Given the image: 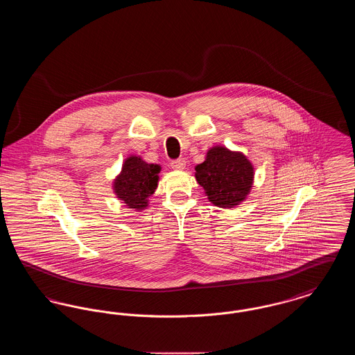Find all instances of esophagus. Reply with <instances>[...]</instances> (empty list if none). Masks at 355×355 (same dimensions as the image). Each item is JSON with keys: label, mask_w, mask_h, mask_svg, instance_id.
I'll list each match as a JSON object with an SVG mask.
<instances>
[{"label": "esophagus", "mask_w": 355, "mask_h": 355, "mask_svg": "<svg viewBox=\"0 0 355 355\" xmlns=\"http://www.w3.org/2000/svg\"><path fill=\"white\" fill-rule=\"evenodd\" d=\"M170 166H171V169H185L186 161L184 159V158H178V159H174V161H171V162H170Z\"/></svg>", "instance_id": "esophagus-1"}]
</instances>
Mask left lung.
<instances>
[{
	"instance_id": "obj_1",
	"label": "left lung",
	"mask_w": 355,
	"mask_h": 355,
	"mask_svg": "<svg viewBox=\"0 0 355 355\" xmlns=\"http://www.w3.org/2000/svg\"><path fill=\"white\" fill-rule=\"evenodd\" d=\"M253 166L241 153L216 146L206 161L196 166L197 182L209 200L220 207H233L249 194L253 184Z\"/></svg>"
}]
</instances>
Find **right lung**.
<instances>
[{"instance_id":"1","label":"right lung","mask_w":355,"mask_h":355,"mask_svg":"<svg viewBox=\"0 0 355 355\" xmlns=\"http://www.w3.org/2000/svg\"><path fill=\"white\" fill-rule=\"evenodd\" d=\"M158 165L146 164L139 157H129L114 182V190L132 209H144L158 182Z\"/></svg>"}]
</instances>
